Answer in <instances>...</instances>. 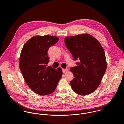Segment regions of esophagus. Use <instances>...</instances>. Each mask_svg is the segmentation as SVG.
<instances>
[{"mask_svg":"<svg viewBox=\"0 0 124 124\" xmlns=\"http://www.w3.org/2000/svg\"><path fill=\"white\" fill-rule=\"evenodd\" d=\"M62 71H63V73H65L66 72H67L68 71V68H65V69L62 70Z\"/></svg>","mask_w":124,"mask_h":124,"instance_id":"esophagus-1","label":"esophagus"}]
</instances>
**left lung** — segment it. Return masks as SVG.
Listing matches in <instances>:
<instances>
[{
	"label": "left lung",
	"mask_w": 124,
	"mask_h": 124,
	"mask_svg": "<svg viewBox=\"0 0 124 124\" xmlns=\"http://www.w3.org/2000/svg\"><path fill=\"white\" fill-rule=\"evenodd\" d=\"M64 42L74 60H80L76 62V66L70 68L74 75L70 82L72 90L81 95L91 93L99 87L106 70L102 46L87 34L66 37Z\"/></svg>",
	"instance_id": "left-lung-1"
}]
</instances>
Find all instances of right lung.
<instances>
[{
	"mask_svg": "<svg viewBox=\"0 0 124 124\" xmlns=\"http://www.w3.org/2000/svg\"><path fill=\"white\" fill-rule=\"evenodd\" d=\"M59 38L51 35L35 36L25 43L21 53L19 66L27 85L41 95L51 94L56 89L62 72L47 64L48 51Z\"/></svg>",
	"mask_w": 124,
	"mask_h": 124,
	"instance_id": "add662e5",
	"label": "right lung"
}]
</instances>
